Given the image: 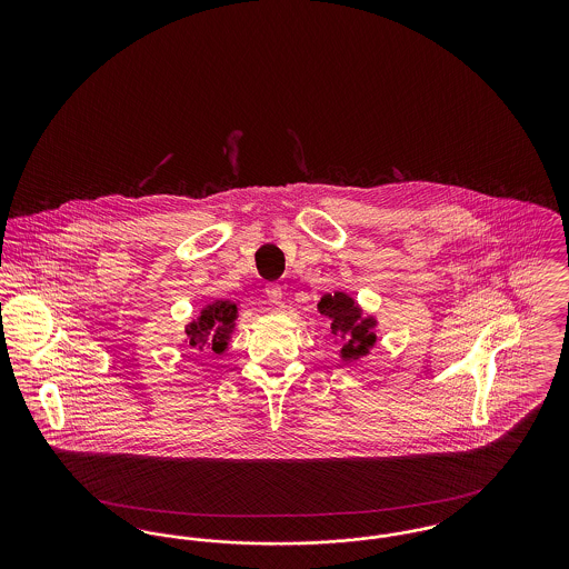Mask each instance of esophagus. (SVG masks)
<instances>
[{"mask_svg": "<svg viewBox=\"0 0 569 569\" xmlns=\"http://www.w3.org/2000/svg\"><path fill=\"white\" fill-rule=\"evenodd\" d=\"M267 297L271 300L272 305H279L283 298V288L279 283H269L267 286Z\"/></svg>", "mask_w": 569, "mask_h": 569, "instance_id": "1", "label": "esophagus"}]
</instances>
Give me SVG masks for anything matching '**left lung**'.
Listing matches in <instances>:
<instances>
[{
    "mask_svg": "<svg viewBox=\"0 0 569 569\" xmlns=\"http://www.w3.org/2000/svg\"><path fill=\"white\" fill-rule=\"evenodd\" d=\"M318 311L330 320V335L341 346V360L352 362L376 346L378 337L373 328L378 326L373 316H362V309L346 292L325 295L318 302Z\"/></svg>",
    "mask_w": 569,
    "mask_h": 569,
    "instance_id": "8db88e82",
    "label": "left lung"
}]
</instances>
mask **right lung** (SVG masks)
<instances>
[{
  "label": "right lung",
  "instance_id": "right-lung-1",
  "mask_svg": "<svg viewBox=\"0 0 569 569\" xmlns=\"http://www.w3.org/2000/svg\"><path fill=\"white\" fill-rule=\"evenodd\" d=\"M239 318V307L232 300H213L200 309V316L186 328V343L193 350L226 352L234 322Z\"/></svg>",
  "mask_w": 569,
  "mask_h": 569
}]
</instances>
